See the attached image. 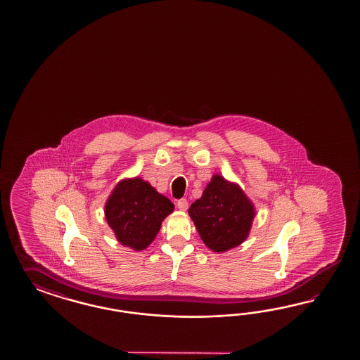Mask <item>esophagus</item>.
I'll return each instance as SVG.
<instances>
[{
    "label": "esophagus",
    "instance_id": "obj_1",
    "mask_svg": "<svg viewBox=\"0 0 360 360\" xmlns=\"http://www.w3.org/2000/svg\"><path fill=\"white\" fill-rule=\"evenodd\" d=\"M176 207L179 208V210H182V211H186L187 207H188V202H187L186 199H179V200L176 202Z\"/></svg>",
    "mask_w": 360,
    "mask_h": 360
}]
</instances>
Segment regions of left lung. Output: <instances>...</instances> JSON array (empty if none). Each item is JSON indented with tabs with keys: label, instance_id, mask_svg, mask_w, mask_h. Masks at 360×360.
Returning a JSON list of instances; mask_svg holds the SVG:
<instances>
[{
	"label": "left lung",
	"instance_id": "obj_1",
	"mask_svg": "<svg viewBox=\"0 0 360 360\" xmlns=\"http://www.w3.org/2000/svg\"><path fill=\"white\" fill-rule=\"evenodd\" d=\"M199 236L211 251H229L247 239L255 208L239 186L214 175L200 199L188 208Z\"/></svg>",
	"mask_w": 360,
	"mask_h": 360
}]
</instances>
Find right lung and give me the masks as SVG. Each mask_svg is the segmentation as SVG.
<instances>
[{"label":"right lung","mask_w":360,"mask_h":360,"mask_svg":"<svg viewBox=\"0 0 360 360\" xmlns=\"http://www.w3.org/2000/svg\"><path fill=\"white\" fill-rule=\"evenodd\" d=\"M174 205L141 178L124 179L105 205V218L122 245L141 251L152 243Z\"/></svg>","instance_id":"1"}]
</instances>
